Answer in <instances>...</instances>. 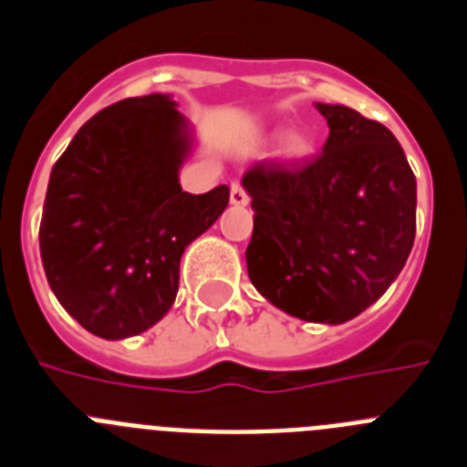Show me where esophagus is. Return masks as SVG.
<instances>
[{"label": "esophagus", "mask_w": 467, "mask_h": 467, "mask_svg": "<svg viewBox=\"0 0 467 467\" xmlns=\"http://www.w3.org/2000/svg\"><path fill=\"white\" fill-rule=\"evenodd\" d=\"M250 203V196L245 193V189H243L241 182H234L231 184V205H238V208H243V205Z\"/></svg>", "instance_id": "obj_1"}]
</instances>
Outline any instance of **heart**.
Instances as JSON below:
<instances>
[{
	"label": "heart",
	"mask_w": 467,
	"mask_h": 467,
	"mask_svg": "<svg viewBox=\"0 0 467 467\" xmlns=\"http://www.w3.org/2000/svg\"><path fill=\"white\" fill-rule=\"evenodd\" d=\"M316 150V144H313V138L306 133H295L290 138L285 140L283 144V154L292 161H299V159H306V156L313 154Z\"/></svg>",
	"instance_id": "b5f03b06"
}]
</instances>
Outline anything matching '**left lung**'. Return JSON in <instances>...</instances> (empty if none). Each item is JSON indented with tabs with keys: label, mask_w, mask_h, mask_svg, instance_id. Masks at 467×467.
Masks as SVG:
<instances>
[{
	"label": "left lung",
	"mask_w": 467,
	"mask_h": 467,
	"mask_svg": "<svg viewBox=\"0 0 467 467\" xmlns=\"http://www.w3.org/2000/svg\"><path fill=\"white\" fill-rule=\"evenodd\" d=\"M323 154L259 161L243 175L254 229L245 250L259 295L306 323L341 325L390 287L416 236V177L383 123L316 102Z\"/></svg>",
	"instance_id": "left-lung-1"
}]
</instances>
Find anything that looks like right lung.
<instances>
[{
  "instance_id": "add662e5",
  "label": "right lung",
  "mask_w": 467,
  "mask_h": 467,
  "mask_svg": "<svg viewBox=\"0 0 467 467\" xmlns=\"http://www.w3.org/2000/svg\"><path fill=\"white\" fill-rule=\"evenodd\" d=\"M171 95L126 98L79 128L48 180L39 226L53 295L84 329L128 339L171 311L184 247L217 222L229 187L182 192L193 135Z\"/></svg>"
}]
</instances>
